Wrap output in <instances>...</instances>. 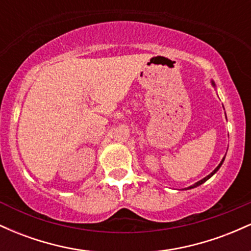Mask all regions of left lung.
I'll return each mask as SVG.
<instances>
[{
  "instance_id": "obj_1",
  "label": "left lung",
  "mask_w": 251,
  "mask_h": 251,
  "mask_svg": "<svg viewBox=\"0 0 251 251\" xmlns=\"http://www.w3.org/2000/svg\"><path fill=\"white\" fill-rule=\"evenodd\" d=\"M211 83H212V86H215V82H214V81H211ZM223 162H224V158H223V159H222V162H221L220 164H218V166H217V168H216V169L214 170V171H212V172H211V174H210V175H208V176H206V177H205V178H203V179H201V180H200V181H197V183H195V184H194V185L189 186V188H188V189H194V188H196V186H200V185H201V184H203V183H204V181H206V180H208L210 177H212V176H214V175L216 174V172H217V171H218V170H220V168H221V166H222V164H223Z\"/></svg>"
}]
</instances>
